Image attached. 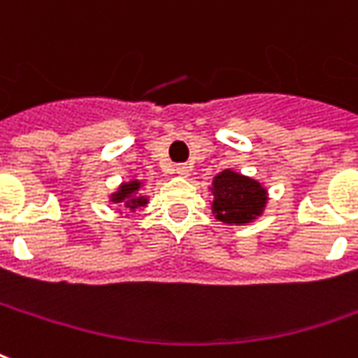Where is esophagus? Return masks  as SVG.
<instances>
[{
  "label": "esophagus",
  "instance_id": "34e87169",
  "mask_svg": "<svg viewBox=\"0 0 358 358\" xmlns=\"http://www.w3.org/2000/svg\"><path fill=\"white\" fill-rule=\"evenodd\" d=\"M174 171H176L178 176L186 178L187 174H189V171H192V166H187V164H176V169H174Z\"/></svg>",
  "mask_w": 358,
  "mask_h": 358
}]
</instances>
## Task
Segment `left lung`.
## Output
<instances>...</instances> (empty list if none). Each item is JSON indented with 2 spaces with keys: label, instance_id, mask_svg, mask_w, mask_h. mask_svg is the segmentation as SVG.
Wrapping results in <instances>:
<instances>
[{
  "label": "left lung",
  "instance_id": "8db88e82",
  "mask_svg": "<svg viewBox=\"0 0 358 358\" xmlns=\"http://www.w3.org/2000/svg\"><path fill=\"white\" fill-rule=\"evenodd\" d=\"M213 215L227 224H246L264 213L267 189L257 180L248 178L231 169L219 172L213 178Z\"/></svg>",
  "mask_w": 358,
  "mask_h": 358
}]
</instances>
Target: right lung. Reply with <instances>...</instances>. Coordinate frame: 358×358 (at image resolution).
Masks as SVG:
<instances>
[{"label": "right lung", "instance_id": "add662e5", "mask_svg": "<svg viewBox=\"0 0 358 358\" xmlns=\"http://www.w3.org/2000/svg\"><path fill=\"white\" fill-rule=\"evenodd\" d=\"M141 186H143V182H139V180L124 182L118 187V192H114L110 196V201L112 203H124V207H127L129 211H136L139 207H145V205L149 203V199L145 196H139Z\"/></svg>", "mask_w": 358, "mask_h": 358}]
</instances>
